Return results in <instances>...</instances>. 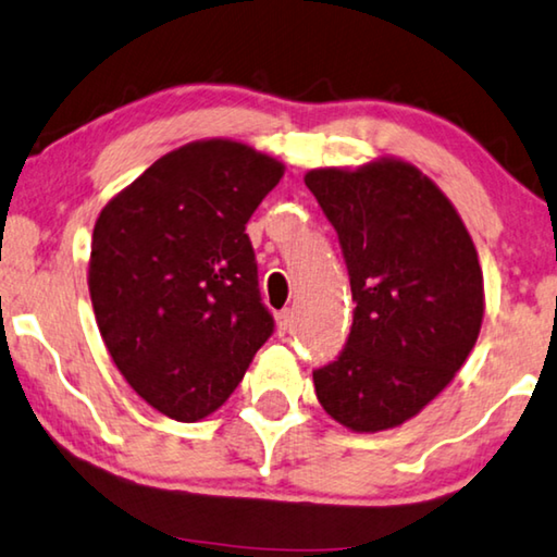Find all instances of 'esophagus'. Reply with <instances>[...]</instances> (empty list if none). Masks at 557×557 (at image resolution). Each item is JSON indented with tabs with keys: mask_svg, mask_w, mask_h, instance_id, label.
<instances>
[{
	"mask_svg": "<svg viewBox=\"0 0 557 557\" xmlns=\"http://www.w3.org/2000/svg\"><path fill=\"white\" fill-rule=\"evenodd\" d=\"M290 321H294V313H290V308H284V311L276 313V329H278L281 336H284V333H288Z\"/></svg>",
	"mask_w": 557,
	"mask_h": 557,
	"instance_id": "esophagus-1",
	"label": "esophagus"
}]
</instances>
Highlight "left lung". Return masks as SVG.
I'll use <instances>...</instances> for the list:
<instances>
[{"mask_svg":"<svg viewBox=\"0 0 557 557\" xmlns=\"http://www.w3.org/2000/svg\"><path fill=\"white\" fill-rule=\"evenodd\" d=\"M306 186L336 228L356 304L346 346L313 371L315 396L350 431H386L431 404L475 346V246L438 186L406 161L315 169Z\"/></svg>","mask_w":557,"mask_h":557,"instance_id":"left-lung-1","label":"left lung"}]
</instances>
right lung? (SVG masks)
<instances>
[{"label":"right lung","instance_id":"right-lung-1","mask_svg":"<svg viewBox=\"0 0 557 557\" xmlns=\"http://www.w3.org/2000/svg\"><path fill=\"white\" fill-rule=\"evenodd\" d=\"M284 166L226 139L161 157L101 209L89 294L126 383L174 421H199L273 333L246 234Z\"/></svg>","mask_w":557,"mask_h":557}]
</instances>
